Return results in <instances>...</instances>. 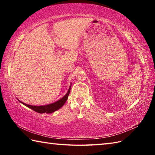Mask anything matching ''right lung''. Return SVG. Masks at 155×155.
Returning a JSON list of instances; mask_svg holds the SVG:
<instances>
[{"label":"right lung","instance_id":"obj_1","mask_svg":"<svg viewBox=\"0 0 155 155\" xmlns=\"http://www.w3.org/2000/svg\"><path fill=\"white\" fill-rule=\"evenodd\" d=\"M70 88L71 87H70L69 90H68L67 94L63 97L62 98L59 100L58 101H56L55 103L50 104H47V105H43V106H32V105H29V104L23 103L22 102L20 101V103H22L23 104H25V106L28 107V108L31 109L33 111H35L38 113H40V114H44V113H46V114H51V113H52L54 111H57L59 109L61 108V107L64 105L65 104V102H66L67 99L68 98V95H69L70 91Z\"/></svg>","mask_w":155,"mask_h":155}]
</instances>
